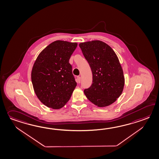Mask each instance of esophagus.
I'll list each match as a JSON object with an SVG mask.
<instances>
[{"label":"esophagus","instance_id":"esophagus-1","mask_svg":"<svg viewBox=\"0 0 159 159\" xmlns=\"http://www.w3.org/2000/svg\"><path fill=\"white\" fill-rule=\"evenodd\" d=\"M80 80H81V78L80 76H78L77 77V82H78V83H80Z\"/></svg>","mask_w":159,"mask_h":159}]
</instances>
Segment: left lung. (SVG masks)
I'll return each mask as SVG.
<instances>
[{
	"mask_svg": "<svg viewBox=\"0 0 159 159\" xmlns=\"http://www.w3.org/2000/svg\"><path fill=\"white\" fill-rule=\"evenodd\" d=\"M92 73L91 87L85 89L87 99L99 107L110 106L121 95L124 85L123 71L115 52L100 40L79 44Z\"/></svg>",
	"mask_w": 159,
	"mask_h": 159,
	"instance_id": "8db88e82",
	"label": "left lung"
}]
</instances>
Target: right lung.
<instances>
[{"label": "right lung", "instance_id": "right-lung-1", "mask_svg": "<svg viewBox=\"0 0 159 159\" xmlns=\"http://www.w3.org/2000/svg\"><path fill=\"white\" fill-rule=\"evenodd\" d=\"M76 43L57 40L40 53L31 72L34 91L39 100L52 109H60L71 98L77 83L69 63Z\"/></svg>", "mask_w": 159, "mask_h": 159}]
</instances>
